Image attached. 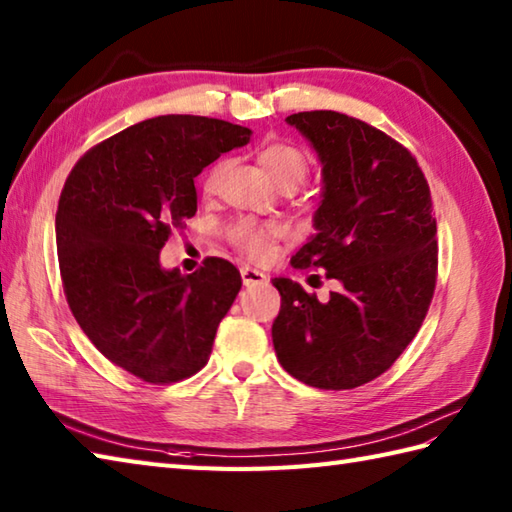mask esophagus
Returning a JSON list of instances; mask_svg holds the SVG:
<instances>
[{
    "instance_id": "1",
    "label": "esophagus",
    "mask_w": 512,
    "mask_h": 512,
    "mask_svg": "<svg viewBox=\"0 0 512 512\" xmlns=\"http://www.w3.org/2000/svg\"><path fill=\"white\" fill-rule=\"evenodd\" d=\"M239 273H242V281H244V286H246V288H253V286H264V284H268V277L262 273V270H257V268H248V266H244L242 270H239Z\"/></svg>"
}]
</instances>
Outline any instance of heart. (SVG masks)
Segmentation results:
<instances>
[{"instance_id": "1", "label": "heart", "mask_w": 512, "mask_h": 512, "mask_svg": "<svg viewBox=\"0 0 512 512\" xmlns=\"http://www.w3.org/2000/svg\"><path fill=\"white\" fill-rule=\"evenodd\" d=\"M259 165L266 171V176L273 180L277 187L281 184H301L308 173V160L297 147L286 143H270L259 151ZM224 176V165L211 169L204 180V191L213 193ZM284 235V228L279 224H255L250 220H239L231 226V239L244 250L248 257L264 259L273 253L277 237Z\"/></svg>"}]
</instances>
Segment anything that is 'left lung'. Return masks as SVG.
<instances>
[{"label": "left lung", "instance_id": "8db88e82", "mask_svg": "<svg viewBox=\"0 0 512 512\" xmlns=\"http://www.w3.org/2000/svg\"><path fill=\"white\" fill-rule=\"evenodd\" d=\"M321 162L314 233L292 268H323L339 281L328 301L297 281L281 295L273 345L281 367L319 389H354L394 365L427 317L436 290L438 242L429 184L394 138L339 112L286 118Z\"/></svg>", "mask_w": 512, "mask_h": 512}]
</instances>
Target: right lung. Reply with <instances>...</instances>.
I'll return each instance as SVG.
<instances>
[{
    "mask_svg": "<svg viewBox=\"0 0 512 512\" xmlns=\"http://www.w3.org/2000/svg\"><path fill=\"white\" fill-rule=\"evenodd\" d=\"M250 129L217 118H147L90 149L57 211L63 292L105 358L145 383H176L206 365L217 325L242 288L226 259L191 275L160 266L173 228L198 211L195 178Z\"/></svg>",
    "mask_w": 512,
    "mask_h": 512,
    "instance_id": "add662e5",
    "label": "right lung"
}]
</instances>
